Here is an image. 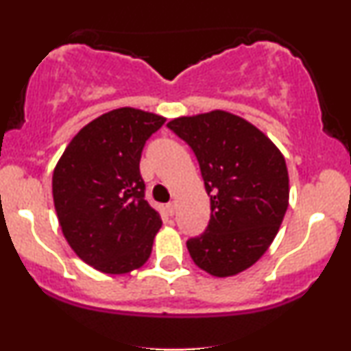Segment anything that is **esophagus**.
Wrapping results in <instances>:
<instances>
[{"instance_id": "esophagus-1", "label": "esophagus", "mask_w": 351, "mask_h": 351, "mask_svg": "<svg viewBox=\"0 0 351 351\" xmlns=\"http://www.w3.org/2000/svg\"><path fill=\"white\" fill-rule=\"evenodd\" d=\"M176 209H178V206H176V203H168L167 204V213L170 216H175L176 215Z\"/></svg>"}]
</instances>
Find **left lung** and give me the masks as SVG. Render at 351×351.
I'll return each mask as SVG.
<instances>
[{"mask_svg":"<svg viewBox=\"0 0 351 351\" xmlns=\"http://www.w3.org/2000/svg\"><path fill=\"white\" fill-rule=\"evenodd\" d=\"M168 128L198 158L211 217L188 239L189 256L215 277L256 264L279 231L289 206V173L279 148L247 120L224 110L180 117Z\"/></svg>","mask_w":351,"mask_h":351,"instance_id":"1","label":"left lung"}]
</instances>
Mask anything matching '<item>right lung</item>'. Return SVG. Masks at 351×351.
Listing matches in <instances>:
<instances>
[{
    "instance_id": "1",
    "label": "right lung",
    "mask_w": 351,
    "mask_h": 351,
    "mask_svg": "<svg viewBox=\"0 0 351 351\" xmlns=\"http://www.w3.org/2000/svg\"><path fill=\"white\" fill-rule=\"evenodd\" d=\"M165 117L122 107L79 132L52 175L62 234L84 263L106 274L142 267L162 217L145 199L140 158Z\"/></svg>"
}]
</instances>
